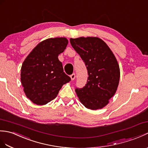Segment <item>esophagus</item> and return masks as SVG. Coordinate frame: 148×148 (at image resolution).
Wrapping results in <instances>:
<instances>
[{
	"instance_id": "34e87169",
	"label": "esophagus",
	"mask_w": 148,
	"mask_h": 148,
	"mask_svg": "<svg viewBox=\"0 0 148 148\" xmlns=\"http://www.w3.org/2000/svg\"><path fill=\"white\" fill-rule=\"evenodd\" d=\"M71 79L72 80H74L75 79V74H73L72 75H71Z\"/></svg>"
}]
</instances>
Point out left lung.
Returning <instances> with one entry per match:
<instances>
[{
  "mask_svg": "<svg viewBox=\"0 0 148 148\" xmlns=\"http://www.w3.org/2000/svg\"><path fill=\"white\" fill-rule=\"evenodd\" d=\"M72 47L86 66L89 77L82 88L75 92L81 103L88 109L98 110L108 105L115 94L120 80V68L106 43L98 37L71 38Z\"/></svg>",
  "mask_w": 148,
  "mask_h": 148,
  "instance_id": "1",
  "label": "left lung"
}]
</instances>
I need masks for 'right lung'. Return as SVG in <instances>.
<instances>
[{"label": "right lung", "mask_w": 148, "mask_h": 148, "mask_svg": "<svg viewBox=\"0 0 148 148\" xmlns=\"http://www.w3.org/2000/svg\"><path fill=\"white\" fill-rule=\"evenodd\" d=\"M66 38H51L39 43L23 62L21 81L27 98L38 105L57 97L64 84L71 81L58 56L66 49Z\"/></svg>", "instance_id": "obj_1"}]
</instances>
